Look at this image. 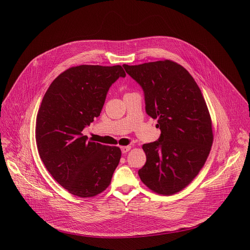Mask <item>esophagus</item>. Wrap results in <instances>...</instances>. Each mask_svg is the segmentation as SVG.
Returning <instances> with one entry per match:
<instances>
[{
	"label": "esophagus",
	"instance_id": "obj_1",
	"mask_svg": "<svg viewBox=\"0 0 250 250\" xmlns=\"http://www.w3.org/2000/svg\"><path fill=\"white\" fill-rule=\"evenodd\" d=\"M130 148H131V146H122V147H121L123 153H126L127 151L130 150Z\"/></svg>",
	"mask_w": 250,
	"mask_h": 250
}]
</instances>
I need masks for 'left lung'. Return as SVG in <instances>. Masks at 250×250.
<instances>
[{
    "label": "left lung",
    "mask_w": 250,
    "mask_h": 250,
    "mask_svg": "<svg viewBox=\"0 0 250 250\" xmlns=\"http://www.w3.org/2000/svg\"><path fill=\"white\" fill-rule=\"evenodd\" d=\"M145 92L146 110L157 120L158 140L142 146L146 162L140 180L170 196L186 188L209 154L213 133L206 101L188 71L172 60L123 65Z\"/></svg>",
    "instance_id": "obj_1"
}]
</instances>
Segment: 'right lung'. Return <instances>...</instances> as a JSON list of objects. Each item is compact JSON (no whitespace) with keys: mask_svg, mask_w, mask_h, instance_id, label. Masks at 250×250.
I'll return each mask as SVG.
<instances>
[{"mask_svg":"<svg viewBox=\"0 0 250 250\" xmlns=\"http://www.w3.org/2000/svg\"><path fill=\"white\" fill-rule=\"evenodd\" d=\"M121 65L68 68L47 89L37 116L35 139L48 172L69 193L91 198L111 184L122 151L87 140L82 130L98 118Z\"/></svg>","mask_w":250,"mask_h":250,"instance_id":"1","label":"right lung"}]
</instances>
